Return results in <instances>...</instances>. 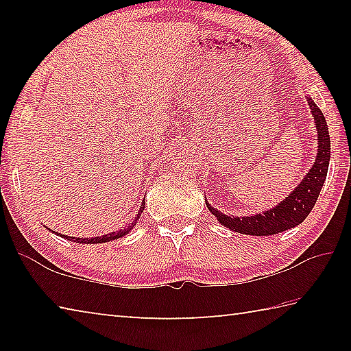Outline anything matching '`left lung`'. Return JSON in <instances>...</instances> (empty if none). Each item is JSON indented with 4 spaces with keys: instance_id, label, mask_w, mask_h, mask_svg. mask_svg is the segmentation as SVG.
Instances as JSON below:
<instances>
[{
    "instance_id": "left-lung-1",
    "label": "left lung",
    "mask_w": 351,
    "mask_h": 351,
    "mask_svg": "<svg viewBox=\"0 0 351 351\" xmlns=\"http://www.w3.org/2000/svg\"><path fill=\"white\" fill-rule=\"evenodd\" d=\"M306 100L317 132V156L314 159L310 171L299 182V186L276 207L260 213H252V215H226V213L219 212L212 204L207 203L206 199L207 209L228 229L246 235H274L300 224L316 204L330 165V133L324 112L317 108V105L314 104L311 97L306 96Z\"/></svg>"
}]
</instances>
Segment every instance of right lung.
Instances as JSON below:
<instances>
[{"label":"right lung","mask_w":351,"mask_h":351,"mask_svg":"<svg viewBox=\"0 0 351 351\" xmlns=\"http://www.w3.org/2000/svg\"><path fill=\"white\" fill-rule=\"evenodd\" d=\"M144 199H145V198H144ZM144 199H142V204H141V207H139L138 213H136V217H134V219H133V223H132V224H128L125 229H122V230H116V232L105 234V235H102V237H93V239H77V237L62 235V234H58V232H57V235H58V237H63V239H66V240H69V241H74V243H85V245H97V243H106V241H112V240L122 239V237H125L128 232H132V229L134 228L136 223L139 221L141 213L144 212V207H145V201H144ZM47 229H49V228H47ZM49 230H52V229H49ZM52 232H54V230H52ZM54 234H56V232H54Z\"/></svg>","instance_id":"add662e5"}]
</instances>
